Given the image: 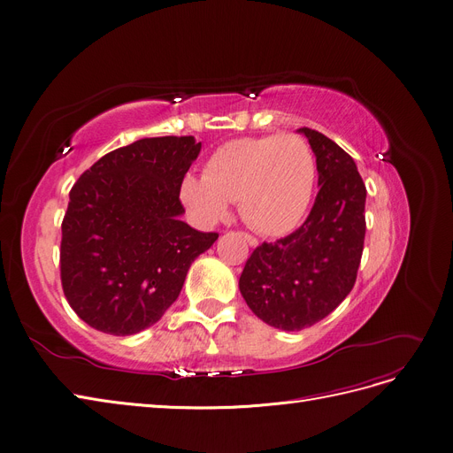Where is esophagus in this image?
Listing matches in <instances>:
<instances>
[{"instance_id":"34e87169","label":"esophagus","mask_w":453,"mask_h":453,"mask_svg":"<svg viewBox=\"0 0 453 453\" xmlns=\"http://www.w3.org/2000/svg\"><path fill=\"white\" fill-rule=\"evenodd\" d=\"M242 236H244V239H246V242H248L250 246H253V248H255V246L258 244V241L255 239V236H251L250 233H242Z\"/></svg>"}]
</instances>
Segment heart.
<instances>
[{"mask_svg": "<svg viewBox=\"0 0 453 453\" xmlns=\"http://www.w3.org/2000/svg\"><path fill=\"white\" fill-rule=\"evenodd\" d=\"M316 176L314 152L301 135L242 137L214 150L203 176H185L181 200L205 226L220 222L229 202L239 200L241 217L251 229L279 236L303 220Z\"/></svg>", "mask_w": 453, "mask_h": 453, "instance_id": "obj_1", "label": "heart"}]
</instances>
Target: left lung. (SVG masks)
<instances>
[{
	"label": "left lung",
	"mask_w": 453,
	"mask_h": 453,
	"mask_svg": "<svg viewBox=\"0 0 453 453\" xmlns=\"http://www.w3.org/2000/svg\"><path fill=\"white\" fill-rule=\"evenodd\" d=\"M299 132L316 154L314 207L292 234L255 248L239 280L251 312L280 330L312 326L349 296L365 239L367 190L354 159L318 130Z\"/></svg>",
	"instance_id": "left-lung-1"
}]
</instances>
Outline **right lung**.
<instances>
[{"mask_svg":"<svg viewBox=\"0 0 453 453\" xmlns=\"http://www.w3.org/2000/svg\"><path fill=\"white\" fill-rule=\"evenodd\" d=\"M200 149L193 135L139 139L103 156L71 187L60 279L89 326L132 336L159 321L195 258L219 239L180 220V188Z\"/></svg>","mask_w":453,"mask_h":453,"instance_id":"obj_1","label":"right lung"}]
</instances>
